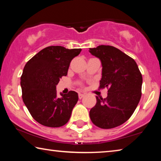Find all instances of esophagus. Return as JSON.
Here are the masks:
<instances>
[{
	"instance_id": "esophagus-1",
	"label": "esophagus",
	"mask_w": 161,
	"mask_h": 161,
	"mask_svg": "<svg viewBox=\"0 0 161 161\" xmlns=\"http://www.w3.org/2000/svg\"><path fill=\"white\" fill-rule=\"evenodd\" d=\"M85 96V95H84V94H81V93H80L79 94V99H82V98Z\"/></svg>"
}]
</instances>
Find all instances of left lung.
I'll return each instance as SVG.
<instances>
[{
    "mask_svg": "<svg viewBox=\"0 0 161 161\" xmlns=\"http://www.w3.org/2000/svg\"><path fill=\"white\" fill-rule=\"evenodd\" d=\"M89 51L102 62L99 89H108L107 98L96 97L97 103L89 116L95 126L113 129L129 119L137 107L141 97L142 75L134 59L113 46L99 45Z\"/></svg>",
    "mask_w": 161,
    "mask_h": 161,
    "instance_id": "1",
    "label": "left lung"
}]
</instances>
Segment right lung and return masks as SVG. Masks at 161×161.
Masks as SVG:
<instances>
[{"label": "right lung", "mask_w": 161, "mask_h": 161, "mask_svg": "<svg viewBox=\"0 0 161 161\" xmlns=\"http://www.w3.org/2000/svg\"><path fill=\"white\" fill-rule=\"evenodd\" d=\"M81 49L50 46L43 49L25 65L20 77L22 98L35 121L47 127L64 126L69 121L78 94L69 91L58 97L56 85L67 76L69 64Z\"/></svg>", "instance_id": "obj_1"}]
</instances>
